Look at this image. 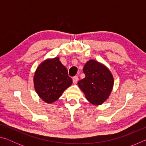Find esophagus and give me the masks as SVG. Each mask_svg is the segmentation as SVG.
Returning <instances> with one entry per match:
<instances>
[{
    "label": "esophagus",
    "mask_w": 146,
    "mask_h": 146,
    "mask_svg": "<svg viewBox=\"0 0 146 146\" xmlns=\"http://www.w3.org/2000/svg\"><path fill=\"white\" fill-rule=\"evenodd\" d=\"M78 76H74V77L73 78V82L74 83V84H76L77 83V82H78Z\"/></svg>",
    "instance_id": "obj_1"
}]
</instances>
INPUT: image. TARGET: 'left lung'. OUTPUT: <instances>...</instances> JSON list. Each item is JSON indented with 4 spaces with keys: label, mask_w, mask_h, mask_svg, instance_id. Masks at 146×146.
I'll return each mask as SVG.
<instances>
[{
    "label": "left lung",
    "mask_w": 146,
    "mask_h": 146,
    "mask_svg": "<svg viewBox=\"0 0 146 146\" xmlns=\"http://www.w3.org/2000/svg\"><path fill=\"white\" fill-rule=\"evenodd\" d=\"M83 71L84 78L79 80L78 86L91 104L98 106L107 100L111 93L114 78L104 64L95 60H90L85 64Z\"/></svg>",
    "instance_id": "left-lung-1"
}]
</instances>
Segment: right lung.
<instances>
[{"label": "right lung", "mask_w": 146, "mask_h": 146, "mask_svg": "<svg viewBox=\"0 0 146 146\" xmlns=\"http://www.w3.org/2000/svg\"><path fill=\"white\" fill-rule=\"evenodd\" d=\"M33 84L36 93L44 102L52 104L72 84L68 70L56 56L40 64L35 72Z\"/></svg>", "instance_id": "add662e5"}]
</instances>
